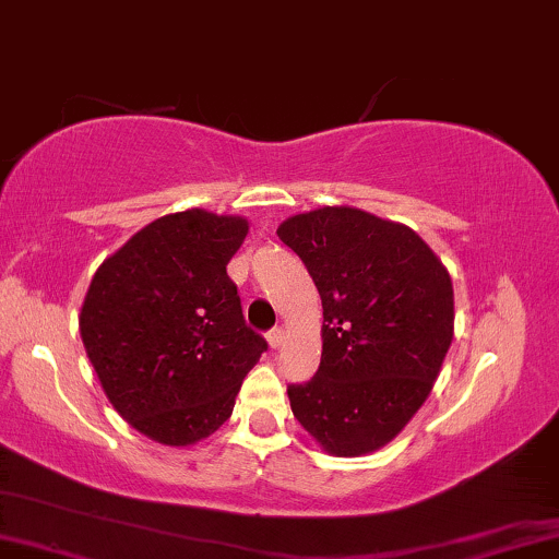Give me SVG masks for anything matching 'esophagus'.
Returning a JSON list of instances; mask_svg holds the SVG:
<instances>
[{"label": "esophagus", "instance_id": "34e87169", "mask_svg": "<svg viewBox=\"0 0 559 559\" xmlns=\"http://www.w3.org/2000/svg\"><path fill=\"white\" fill-rule=\"evenodd\" d=\"M266 343H270L274 350H280L282 343H285V330H282V328L270 330V333H266Z\"/></svg>", "mask_w": 559, "mask_h": 559}]
</instances>
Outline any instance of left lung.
Segmentation results:
<instances>
[{
  "instance_id": "left-lung-1",
  "label": "left lung",
  "mask_w": 559,
  "mask_h": 559,
  "mask_svg": "<svg viewBox=\"0 0 559 559\" xmlns=\"http://www.w3.org/2000/svg\"><path fill=\"white\" fill-rule=\"evenodd\" d=\"M277 237L322 299V358L289 385L305 431L333 456L373 454L431 393L454 337V287L406 224L353 206L289 216Z\"/></svg>"
}]
</instances>
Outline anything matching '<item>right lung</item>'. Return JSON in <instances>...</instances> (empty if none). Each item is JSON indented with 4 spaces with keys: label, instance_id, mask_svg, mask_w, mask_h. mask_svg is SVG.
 Listing matches in <instances>:
<instances>
[{
    "label": "right lung",
    "instance_id": "right-lung-1",
    "mask_svg": "<svg viewBox=\"0 0 559 559\" xmlns=\"http://www.w3.org/2000/svg\"><path fill=\"white\" fill-rule=\"evenodd\" d=\"M241 216L166 214L105 260L80 310V337L112 408L148 439L191 447L231 416L266 350L247 328L226 264Z\"/></svg>",
    "mask_w": 559,
    "mask_h": 559
}]
</instances>
